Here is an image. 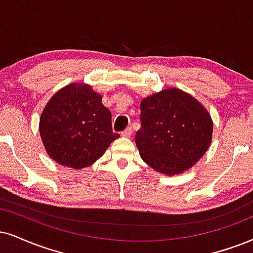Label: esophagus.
Masks as SVG:
<instances>
[{"instance_id":"obj_1","label":"esophagus","mask_w":253,"mask_h":253,"mask_svg":"<svg viewBox=\"0 0 253 253\" xmlns=\"http://www.w3.org/2000/svg\"><path fill=\"white\" fill-rule=\"evenodd\" d=\"M131 133H132L131 127H126V129L124 130V131L121 132V135L123 136V137H126V138H129V137L131 136Z\"/></svg>"}]
</instances>
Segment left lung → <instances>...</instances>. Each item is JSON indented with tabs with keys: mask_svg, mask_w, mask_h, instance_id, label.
Listing matches in <instances>:
<instances>
[{
	"mask_svg": "<svg viewBox=\"0 0 253 253\" xmlns=\"http://www.w3.org/2000/svg\"><path fill=\"white\" fill-rule=\"evenodd\" d=\"M142 126L135 142L142 160L157 172L183 173L208 151L213 122L190 93L169 88L141 101Z\"/></svg>",
	"mask_w": 253,
	"mask_h": 253,
	"instance_id": "8db88e82",
	"label": "left lung"
}]
</instances>
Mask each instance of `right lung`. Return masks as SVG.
Instances as JSON below:
<instances>
[{
	"label": "right lung",
	"mask_w": 253,
	"mask_h": 253,
	"mask_svg": "<svg viewBox=\"0 0 253 253\" xmlns=\"http://www.w3.org/2000/svg\"><path fill=\"white\" fill-rule=\"evenodd\" d=\"M40 135L49 157L75 170L102 157L120 135L112 132L111 112L85 83H70L49 99L40 117Z\"/></svg>",
	"instance_id": "add662e5"
}]
</instances>
